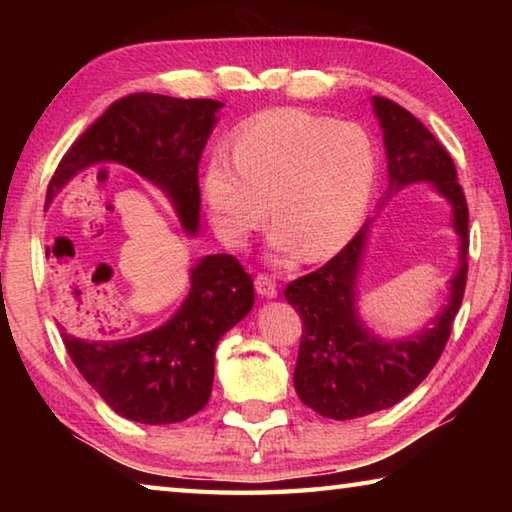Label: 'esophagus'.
Masks as SVG:
<instances>
[{
	"instance_id": "1",
	"label": "esophagus",
	"mask_w": 512,
	"mask_h": 512,
	"mask_svg": "<svg viewBox=\"0 0 512 512\" xmlns=\"http://www.w3.org/2000/svg\"><path fill=\"white\" fill-rule=\"evenodd\" d=\"M255 289L262 298H275L277 296V284H275L273 277L266 275V273H259L255 277Z\"/></svg>"
}]
</instances>
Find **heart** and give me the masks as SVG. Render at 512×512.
<instances>
[{
    "label": "heart",
    "instance_id": "b5f03b06",
    "mask_svg": "<svg viewBox=\"0 0 512 512\" xmlns=\"http://www.w3.org/2000/svg\"><path fill=\"white\" fill-rule=\"evenodd\" d=\"M375 183V144L361 126L284 108L246 121L232 160L212 155L203 198L225 246L244 248L273 210L277 253L320 259L359 230Z\"/></svg>",
    "mask_w": 512,
    "mask_h": 512
}]
</instances>
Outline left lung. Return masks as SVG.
I'll return each mask as SVG.
<instances>
[{"mask_svg":"<svg viewBox=\"0 0 512 512\" xmlns=\"http://www.w3.org/2000/svg\"><path fill=\"white\" fill-rule=\"evenodd\" d=\"M372 108L384 131L386 198L411 183H429L452 205L461 253L443 311L429 327L393 341L372 334L357 314V277L370 221L325 266L289 282L284 298L302 320L293 386L309 409L332 420L384 411L422 384L449 341L467 282L470 214L452 155L420 119L395 101L372 97Z\"/></svg>","mask_w":512,"mask_h":512,"instance_id":"1","label":"left lung"}]
</instances>
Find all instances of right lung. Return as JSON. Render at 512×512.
Masks as SVG:
<instances>
[{
  "mask_svg": "<svg viewBox=\"0 0 512 512\" xmlns=\"http://www.w3.org/2000/svg\"><path fill=\"white\" fill-rule=\"evenodd\" d=\"M223 103L137 92L117 99L58 162L47 205L76 173L117 162L140 173L169 196L189 235L201 214L198 162ZM183 307L151 332L124 336L101 325L58 329L85 381L121 418L173 424L203 409L214 381L216 343L255 302L253 277L232 255H207L192 268Z\"/></svg>",
  "mask_w": 512,
  "mask_h": 512,
  "instance_id": "obj_1",
  "label": "right lung"
}]
</instances>
